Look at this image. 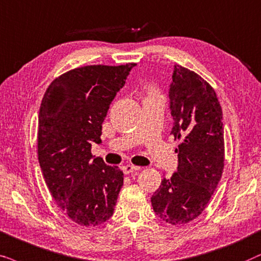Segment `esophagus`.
Segmentation results:
<instances>
[{
    "label": "esophagus",
    "mask_w": 261,
    "mask_h": 261,
    "mask_svg": "<svg viewBox=\"0 0 261 261\" xmlns=\"http://www.w3.org/2000/svg\"><path fill=\"white\" fill-rule=\"evenodd\" d=\"M140 169V167H136V166H133V165H126L123 167V172L125 173V174H131V173L136 172Z\"/></svg>",
    "instance_id": "1"
}]
</instances>
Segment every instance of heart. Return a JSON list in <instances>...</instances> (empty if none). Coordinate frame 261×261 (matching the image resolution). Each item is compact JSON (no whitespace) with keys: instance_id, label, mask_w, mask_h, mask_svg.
<instances>
[{"instance_id":"heart-1","label":"heart","mask_w":261,"mask_h":261,"mask_svg":"<svg viewBox=\"0 0 261 261\" xmlns=\"http://www.w3.org/2000/svg\"><path fill=\"white\" fill-rule=\"evenodd\" d=\"M151 95H155V93H154V92H151Z\"/></svg>"}]
</instances>
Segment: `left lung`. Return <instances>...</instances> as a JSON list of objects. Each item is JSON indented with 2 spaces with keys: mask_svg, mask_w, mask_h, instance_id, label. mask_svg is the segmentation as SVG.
Returning a JSON list of instances; mask_svg holds the SVG:
<instances>
[{
  "mask_svg": "<svg viewBox=\"0 0 261 261\" xmlns=\"http://www.w3.org/2000/svg\"><path fill=\"white\" fill-rule=\"evenodd\" d=\"M171 135L180 138L178 168L151 197L155 214L169 224H185L205 209L224 167V127L216 93L196 72L174 65L168 88Z\"/></svg>",
  "mask_w": 261,
  "mask_h": 261,
  "instance_id": "left-lung-1",
  "label": "left lung"
}]
</instances>
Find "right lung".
<instances>
[{
    "instance_id": "obj_1",
    "label": "right lung",
    "mask_w": 261,
    "mask_h": 261,
    "mask_svg": "<svg viewBox=\"0 0 261 261\" xmlns=\"http://www.w3.org/2000/svg\"><path fill=\"white\" fill-rule=\"evenodd\" d=\"M135 65L74 69L56 79L41 101L38 160L45 182L63 213L85 227L110 220L123 186V172L90 150Z\"/></svg>"
}]
</instances>
